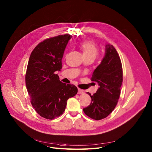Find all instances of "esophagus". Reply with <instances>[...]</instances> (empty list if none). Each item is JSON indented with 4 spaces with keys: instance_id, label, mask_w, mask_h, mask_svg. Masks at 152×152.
<instances>
[{
    "instance_id": "34e87169",
    "label": "esophagus",
    "mask_w": 152,
    "mask_h": 152,
    "mask_svg": "<svg viewBox=\"0 0 152 152\" xmlns=\"http://www.w3.org/2000/svg\"><path fill=\"white\" fill-rule=\"evenodd\" d=\"M84 93V90H81L80 88L78 89V94H83Z\"/></svg>"
}]
</instances>
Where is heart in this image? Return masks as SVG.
I'll return each mask as SVG.
<instances>
[{
	"instance_id": "obj_1",
	"label": "heart",
	"mask_w": 152,
	"mask_h": 152,
	"mask_svg": "<svg viewBox=\"0 0 152 152\" xmlns=\"http://www.w3.org/2000/svg\"><path fill=\"white\" fill-rule=\"evenodd\" d=\"M83 53L84 57H93L95 58L98 54V49L93 42L86 41L82 42L79 45Z\"/></svg>"
}]
</instances>
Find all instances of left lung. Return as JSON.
<instances>
[{
    "mask_svg": "<svg viewBox=\"0 0 152 152\" xmlns=\"http://www.w3.org/2000/svg\"><path fill=\"white\" fill-rule=\"evenodd\" d=\"M92 81L99 86L91 95V104L83 109L91 119L100 120L108 116L115 109L119 98L122 82V64L116 49L112 45H105V56L94 70Z\"/></svg>",
    "mask_w": 152,
    "mask_h": 152,
    "instance_id": "8db88e82",
    "label": "left lung"
}]
</instances>
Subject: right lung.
<instances>
[{"instance_id": "add662e5", "label": "right lung", "mask_w": 152, "mask_h": 152, "mask_svg": "<svg viewBox=\"0 0 152 152\" xmlns=\"http://www.w3.org/2000/svg\"><path fill=\"white\" fill-rule=\"evenodd\" d=\"M72 38L59 35L39 43L32 51L25 75L26 87L36 112L47 119L61 116L67 100L77 93L73 84L59 80L55 72L61 71L65 49Z\"/></svg>"}]
</instances>
